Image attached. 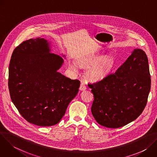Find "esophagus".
Segmentation results:
<instances>
[{
  "label": "esophagus",
  "mask_w": 157,
  "mask_h": 157,
  "mask_svg": "<svg viewBox=\"0 0 157 157\" xmlns=\"http://www.w3.org/2000/svg\"><path fill=\"white\" fill-rule=\"evenodd\" d=\"M79 89H80L81 91H84V90H86V85H85L84 82H82L81 83V85H80V87H79Z\"/></svg>",
  "instance_id": "1"
}]
</instances>
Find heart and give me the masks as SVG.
Segmentation results:
<instances>
[{"mask_svg":"<svg viewBox=\"0 0 157 157\" xmlns=\"http://www.w3.org/2000/svg\"><path fill=\"white\" fill-rule=\"evenodd\" d=\"M79 64L84 68L93 65L87 71V76L93 80H99L108 75L113 68L114 61L111 56L89 55L82 56L79 59Z\"/></svg>","mask_w":157,"mask_h":157,"instance_id":"1","label":"heart"}]
</instances>
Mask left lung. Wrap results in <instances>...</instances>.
Instances as JSON below:
<instances>
[{
  "label": "left lung",
  "mask_w": 157,
  "mask_h": 157,
  "mask_svg": "<svg viewBox=\"0 0 157 157\" xmlns=\"http://www.w3.org/2000/svg\"><path fill=\"white\" fill-rule=\"evenodd\" d=\"M150 78L147 55L135 49L114 73L88 84L94 95L91 113L97 122L116 128L136 120L146 106Z\"/></svg>",
  "instance_id": "obj_1"
}]
</instances>
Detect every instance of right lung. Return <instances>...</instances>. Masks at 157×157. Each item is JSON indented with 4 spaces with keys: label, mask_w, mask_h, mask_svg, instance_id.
Listing matches in <instances>:
<instances>
[{
    "label": "right lung",
    "mask_w": 157,
    "mask_h": 157,
    "mask_svg": "<svg viewBox=\"0 0 157 157\" xmlns=\"http://www.w3.org/2000/svg\"><path fill=\"white\" fill-rule=\"evenodd\" d=\"M50 52L47 40L30 39L15 48L9 65L11 100L22 117L38 126L58 124L80 86L57 71L63 59Z\"/></svg>",
    "instance_id": "right-lung-1"
}]
</instances>
